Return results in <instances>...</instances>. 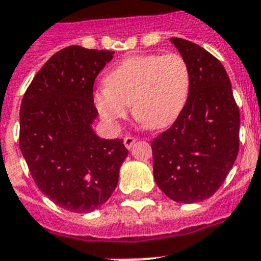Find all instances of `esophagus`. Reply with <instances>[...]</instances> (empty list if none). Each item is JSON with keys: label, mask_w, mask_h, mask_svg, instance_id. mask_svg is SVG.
<instances>
[{"label": "esophagus", "mask_w": 261, "mask_h": 261, "mask_svg": "<svg viewBox=\"0 0 261 261\" xmlns=\"http://www.w3.org/2000/svg\"><path fill=\"white\" fill-rule=\"evenodd\" d=\"M123 142H124V146H126V148H128V150H130V148L133 147V144L137 142V138L131 137V135H127V137H124Z\"/></svg>", "instance_id": "obj_1"}]
</instances>
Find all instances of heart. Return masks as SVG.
I'll use <instances>...</instances> for the list:
<instances>
[{
  "instance_id": "obj_1",
  "label": "heart",
  "mask_w": 261,
  "mask_h": 261,
  "mask_svg": "<svg viewBox=\"0 0 261 261\" xmlns=\"http://www.w3.org/2000/svg\"><path fill=\"white\" fill-rule=\"evenodd\" d=\"M190 69L178 53L134 56L106 76V87L94 93L100 117L117 123L133 105L135 119L158 130L172 124L185 109L190 93Z\"/></svg>"
}]
</instances>
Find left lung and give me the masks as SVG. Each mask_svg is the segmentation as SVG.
I'll list each match as a JSON object with an SVG mask.
<instances>
[{
  "label": "left lung",
  "instance_id": "left-lung-1",
  "mask_svg": "<svg viewBox=\"0 0 261 261\" xmlns=\"http://www.w3.org/2000/svg\"><path fill=\"white\" fill-rule=\"evenodd\" d=\"M190 69L187 103L151 143L154 179L168 198L196 203L215 194L239 152L240 111L218 58L196 43L171 38Z\"/></svg>",
  "mask_w": 261,
  "mask_h": 261
}]
</instances>
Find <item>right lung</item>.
<instances>
[{
    "label": "right lung",
    "mask_w": 261,
    "mask_h": 261,
    "mask_svg": "<svg viewBox=\"0 0 261 261\" xmlns=\"http://www.w3.org/2000/svg\"><path fill=\"white\" fill-rule=\"evenodd\" d=\"M113 54L67 46L39 69L22 98L21 152L39 190L67 211L105 204L128 154L123 139H100L91 128L94 82Z\"/></svg>",
    "instance_id": "add662e5"
}]
</instances>
